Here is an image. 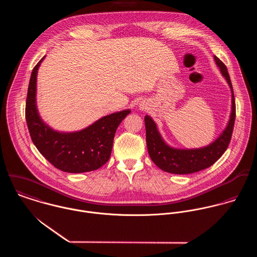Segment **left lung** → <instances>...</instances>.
<instances>
[{"label": "left lung", "instance_id": "obj_1", "mask_svg": "<svg viewBox=\"0 0 257 257\" xmlns=\"http://www.w3.org/2000/svg\"><path fill=\"white\" fill-rule=\"evenodd\" d=\"M214 59L231 92V107L228 121L220 136L214 142L208 146L197 148L171 147L162 138L157 124L152 117L148 114L145 116L148 154L154 164L165 172L173 174H191L206 169L213 165L228 147L235 118V103L227 69L217 56H214Z\"/></svg>", "mask_w": 257, "mask_h": 257}]
</instances>
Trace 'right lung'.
Instances as JSON below:
<instances>
[{
	"label": "right lung",
	"mask_w": 257,
	"mask_h": 257,
	"mask_svg": "<svg viewBox=\"0 0 257 257\" xmlns=\"http://www.w3.org/2000/svg\"><path fill=\"white\" fill-rule=\"evenodd\" d=\"M44 58L34 68L29 84L26 118L31 138L38 151L61 171L83 173L97 170L109 160L115 131L131 110L102 116L80 131L53 130L41 118L37 109V73Z\"/></svg>",
	"instance_id": "obj_1"
}]
</instances>
